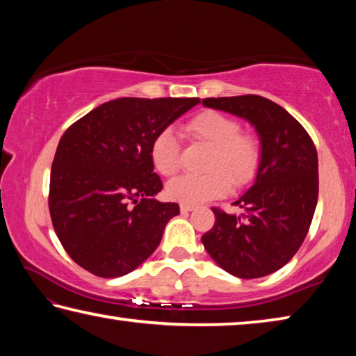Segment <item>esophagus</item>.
<instances>
[{
    "mask_svg": "<svg viewBox=\"0 0 356 356\" xmlns=\"http://www.w3.org/2000/svg\"><path fill=\"white\" fill-rule=\"evenodd\" d=\"M179 209H181V213H191V211L195 209V207H194V204L181 203V204H179Z\"/></svg>",
    "mask_w": 356,
    "mask_h": 356,
    "instance_id": "34e87169",
    "label": "esophagus"
}]
</instances>
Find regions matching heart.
Returning <instances> with one entry per match:
<instances>
[{"instance_id":"b5f03b06","label":"heart","mask_w":356,"mask_h":356,"mask_svg":"<svg viewBox=\"0 0 356 356\" xmlns=\"http://www.w3.org/2000/svg\"><path fill=\"white\" fill-rule=\"evenodd\" d=\"M192 140L209 147L204 175H181L168 181L167 195L186 204L203 203L225 195L229 186L250 183L258 170L261 147L250 133L241 131L234 117L219 111H203L184 124ZM149 158L159 173L170 177L181 164V147L170 128L159 131L149 147Z\"/></svg>"}]
</instances>
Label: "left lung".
I'll list each match as a JSON object with an SVG mask.
<instances>
[{
  "label": "left lung",
  "mask_w": 356,
  "mask_h": 356,
  "mask_svg": "<svg viewBox=\"0 0 356 356\" xmlns=\"http://www.w3.org/2000/svg\"><path fill=\"white\" fill-rule=\"evenodd\" d=\"M259 136L257 178L233 204L242 214L213 208L214 227L202 236L209 257L238 278H261L289 263L307 238L319 195V164L309 134L282 106L259 95L204 98Z\"/></svg>",
  "instance_id": "1"
}]
</instances>
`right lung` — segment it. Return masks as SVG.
I'll use <instances>...</instances> for the list:
<instances>
[{"label": "right lung", "mask_w": 356, "mask_h": 356, "mask_svg": "<svg viewBox=\"0 0 356 356\" xmlns=\"http://www.w3.org/2000/svg\"><path fill=\"white\" fill-rule=\"evenodd\" d=\"M198 98H117L103 103L60 137L49 178V214L70 258L97 277L137 269L162 239L177 203L154 195V136Z\"/></svg>", "instance_id": "1"}]
</instances>
